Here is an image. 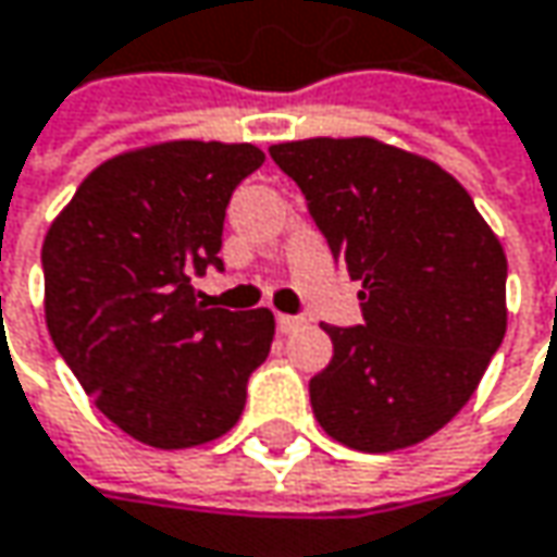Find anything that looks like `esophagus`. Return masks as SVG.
<instances>
[{
    "label": "esophagus",
    "instance_id": "obj_1",
    "mask_svg": "<svg viewBox=\"0 0 557 557\" xmlns=\"http://www.w3.org/2000/svg\"><path fill=\"white\" fill-rule=\"evenodd\" d=\"M302 325V319H296V315H277V329L283 334H289V331H296Z\"/></svg>",
    "mask_w": 557,
    "mask_h": 557
}]
</instances>
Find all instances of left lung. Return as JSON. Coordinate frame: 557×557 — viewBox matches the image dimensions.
I'll return each instance as SVG.
<instances>
[{"instance_id": "1", "label": "left lung", "mask_w": 557, "mask_h": 557, "mask_svg": "<svg viewBox=\"0 0 557 557\" xmlns=\"http://www.w3.org/2000/svg\"><path fill=\"white\" fill-rule=\"evenodd\" d=\"M334 261L360 280L363 325H325L334 357L312 376L331 440L392 453L446 428L507 331V258L469 190L436 162L370 136L271 146Z\"/></svg>"}]
</instances>
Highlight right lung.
<instances>
[{"instance_id":"obj_1","label":"right lung","mask_w":557,"mask_h":557,"mask_svg":"<svg viewBox=\"0 0 557 557\" xmlns=\"http://www.w3.org/2000/svg\"><path fill=\"white\" fill-rule=\"evenodd\" d=\"M261 162L251 143L133 149L85 177L44 238L50 337L98 411L146 446L235 428L271 354V309H210L190 286L223 268L228 197Z\"/></svg>"}]
</instances>
